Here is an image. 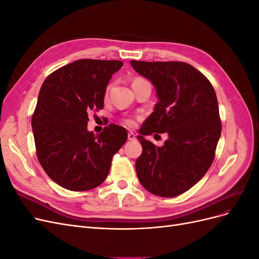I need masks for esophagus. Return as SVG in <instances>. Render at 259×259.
Segmentation results:
<instances>
[{"label": "esophagus", "mask_w": 259, "mask_h": 259, "mask_svg": "<svg viewBox=\"0 0 259 259\" xmlns=\"http://www.w3.org/2000/svg\"><path fill=\"white\" fill-rule=\"evenodd\" d=\"M127 138H128V140H136V135L134 134V133H128V135H127Z\"/></svg>", "instance_id": "obj_1"}]
</instances>
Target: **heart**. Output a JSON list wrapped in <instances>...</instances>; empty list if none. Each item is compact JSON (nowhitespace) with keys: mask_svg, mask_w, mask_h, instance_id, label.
Here are the masks:
<instances>
[{"mask_svg":"<svg viewBox=\"0 0 259 259\" xmlns=\"http://www.w3.org/2000/svg\"><path fill=\"white\" fill-rule=\"evenodd\" d=\"M136 81H143V79H139V77H138V79H136L134 82H136ZM125 122H126V124L130 125V126H133V125H134V121H133V120H126Z\"/></svg>","mask_w":259,"mask_h":259,"instance_id":"heart-1","label":"heart"}]
</instances>
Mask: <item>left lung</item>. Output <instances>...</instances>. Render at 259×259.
I'll list each match as a JSON object with an SVG mask.
<instances>
[{
	"label": "left lung",
	"mask_w": 259,
	"mask_h": 259,
	"mask_svg": "<svg viewBox=\"0 0 259 259\" xmlns=\"http://www.w3.org/2000/svg\"><path fill=\"white\" fill-rule=\"evenodd\" d=\"M132 67L150 81L159 101L139 130L143 153L136 173L146 190L173 198L189 190L213 163L222 133L216 93L199 70L180 61H136ZM166 132L155 147L145 138Z\"/></svg>",
	"instance_id": "left-lung-1"
}]
</instances>
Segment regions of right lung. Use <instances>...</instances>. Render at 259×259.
<instances>
[{"label":"right lung","mask_w":259,"mask_h":259,"mask_svg":"<svg viewBox=\"0 0 259 259\" xmlns=\"http://www.w3.org/2000/svg\"><path fill=\"white\" fill-rule=\"evenodd\" d=\"M123 62L80 59L50 74L38 93L31 120L37 160L57 185L86 191L105 182L113 155L127 132L110 124L95 135L89 113L104 108L107 85Z\"/></svg>","instance_id":"1"}]
</instances>
